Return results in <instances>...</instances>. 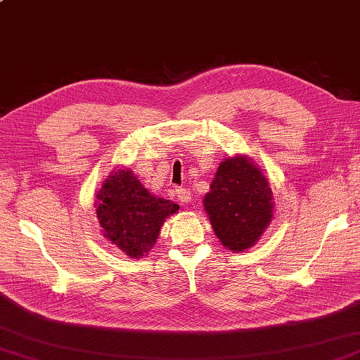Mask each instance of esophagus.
I'll return each instance as SVG.
<instances>
[{
	"instance_id": "1",
	"label": "esophagus",
	"mask_w": 360,
	"mask_h": 360,
	"mask_svg": "<svg viewBox=\"0 0 360 360\" xmlns=\"http://www.w3.org/2000/svg\"><path fill=\"white\" fill-rule=\"evenodd\" d=\"M176 198L182 204H190L193 201V195L187 188H176Z\"/></svg>"
}]
</instances>
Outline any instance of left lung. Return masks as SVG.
Returning a JSON list of instances; mask_svg holds the SVG:
<instances>
[{
  "mask_svg": "<svg viewBox=\"0 0 360 360\" xmlns=\"http://www.w3.org/2000/svg\"><path fill=\"white\" fill-rule=\"evenodd\" d=\"M272 200L263 172L248 156L238 155L219 164L202 202L223 246L241 252L254 246L271 224Z\"/></svg>",
  "mask_w": 360,
  "mask_h": 360,
  "instance_id": "1",
  "label": "left lung"
}]
</instances>
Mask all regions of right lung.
I'll use <instances>...</instances> for the list:
<instances>
[{"instance_id":"add662e5","label":"right lung","mask_w":360,"mask_h":360,"mask_svg":"<svg viewBox=\"0 0 360 360\" xmlns=\"http://www.w3.org/2000/svg\"><path fill=\"white\" fill-rule=\"evenodd\" d=\"M96 212L103 235L129 258H141L153 249L165 218L179 205L156 198L133 172H111L98 190Z\"/></svg>"}]
</instances>
